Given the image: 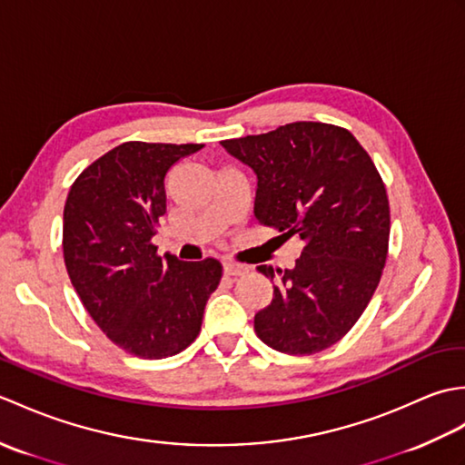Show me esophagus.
I'll return each mask as SVG.
<instances>
[{"instance_id": "obj_1", "label": "esophagus", "mask_w": 465, "mask_h": 465, "mask_svg": "<svg viewBox=\"0 0 465 465\" xmlns=\"http://www.w3.org/2000/svg\"><path fill=\"white\" fill-rule=\"evenodd\" d=\"M223 273H227V275H243V273H248V265L232 262V260H223Z\"/></svg>"}]
</instances>
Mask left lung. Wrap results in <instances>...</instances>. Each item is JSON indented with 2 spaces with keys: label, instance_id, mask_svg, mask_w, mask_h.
Instances as JSON below:
<instances>
[{
  "label": "left lung",
  "instance_id": "8db88e82",
  "mask_svg": "<svg viewBox=\"0 0 465 465\" xmlns=\"http://www.w3.org/2000/svg\"><path fill=\"white\" fill-rule=\"evenodd\" d=\"M222 145L258 177L255 220L305 243L292 270H278L255 333L282 353L328 350L368 308L388 258L390 203L371 157L348 130L320 122ZM258 272L275 278L272 265Z\"/></svg>",
  "mask_w": 465,
  "mask_h": 465
}]
</instances>
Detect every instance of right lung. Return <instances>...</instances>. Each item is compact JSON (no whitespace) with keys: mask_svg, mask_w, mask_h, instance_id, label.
<instances>
[{"mask_svg":"<svg viewBox=\"0 0 465 465\" xmlns=\"http://www.w3.org/2000/svg\"><path fill=\"white\" fill-rule=\"evenodd\" d=\"M202 143L125 142L80 173L64 207V260L87 313L127 353L162 360L202 330L222 263L157 255L165 175Z\"/></svg>","mask_w":465,"mask_h":465,"instance_id":"1","label":"right lung"}]
</instances>
